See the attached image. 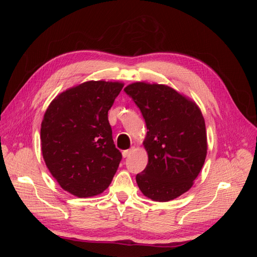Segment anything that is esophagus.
I'll use <instances>...</instances> for the list:
<instances>
[{"mask_svg":"<svg viewBox=\"0 0 257 257\" xmlns=\"http://www.w3.org/2000/svg\"><path fill=\"white\" fill-rule=\"evenodd\" d=\"M133 151H134V148H131V149H128V150L123 151V152H122L123 158H127V157H130V155L132 154V152H133Z\"/></svg>","mask_w":257,"mask_h":257,"instance_id":"esophagus-1","label":"esophagus"}]
</instances>
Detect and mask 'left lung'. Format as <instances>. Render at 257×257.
I'll use <instances>...</instances> for the list:
<instances>
[{
  "label": "left lung",
  "instance_id": "1",
  "mask_svg": "<svg viewBox=\"0 0 257 257\" xmlns=\"http://www.w3.org/2000/svg\"><path fill=\"white\" fill-rule=\"evenodd\" d=\"M147 125L148 164L136 182L145 196L168 201L189 191L207 155L204 116L198 106L164 84L135 82L124 89Z\"/></svg>",
  "mask_w": 257,
  "mask_h": 257
}]
</instances>
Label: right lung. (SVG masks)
<instances>
[{"label":"right lung","instance_id":"right-lung-1","mask_svg":"<svg viewBox=\"0 0 257 257\" xmlns=\"http://www.w3.org/2000/svg\"><path fill=\"white\" fill-rule=\"evenodd\" d=\"M121 82L87 81L62 92L50 103L41 127L43 158L61 188L78 197L103 193L122 159L108 110Z\"/></svg>","mask_w":257,"mask_h":257}]
</instances>
